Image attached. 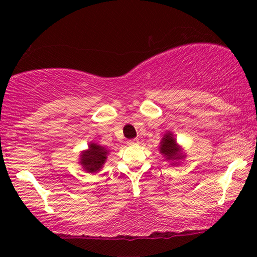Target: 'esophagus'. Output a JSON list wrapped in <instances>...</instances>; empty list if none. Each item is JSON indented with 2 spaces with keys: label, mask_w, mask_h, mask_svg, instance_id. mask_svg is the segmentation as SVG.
Instances as JSON below:
<instances>
[{
  "label": "esophagus",
  "mask_w": 257,
  "mask_h": 257,
  "mask_svg": "<svg viewBox=\"0 0 257 257\" xmlns=\"http://www.w3.org/2000/svg\"><path fill=\"white\" fill-rule=\"evenodd\" d=\"M139 144V141L137 138H134V139H130V141H128V145H137Z\"/></svg>",
  "instance_id": "34e87169"
}]
</instances>
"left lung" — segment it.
Here are the masks:
<instances>
[{
  "instance_id": "obj_1",
  "label": "left lung",
  "mask_w": 257,
  "mask_h": 257,
  "mask_svg": "<svg viewBox=\"0 0 257 257\" xmlns=\"http://www.w3.org/2000/svg\"><path fill=\"white\" fill-rule=\"evenodd\" d=\"M160 152L164 155V158L167 160H179L182 156L178 153L179 152V149H177V144L175 138L172 137L171 134L165 135L164 138L161 142V147H160Z\"/></svg>"
}]
</instances>
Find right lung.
Masks as SVG:
<instances>
[{
  "label": "right lung",
  "mask_w": 257,
  "mask_h": 257,
  "mask_svg": "<svg viewBox=\"0 0 257 257\" xmlns=\"http://www.w3.org/2000/svg\"><path fill=\"white\" fill-rule=\"evenodd\" d=\"M107 152L108 151H106L105 147L97 144H90L88 151L84 152L81 155L80 163L82 164V168L89 173L98 171L105 162Z\"/></svg>",
  "instance_id": "add662e5"
}]
</instances>
